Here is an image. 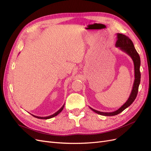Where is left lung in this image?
<instances>
[{"mask_svg": "<svg viewBox=\"0 0 151 151\" xmlns=\"http://www.w3.org/2000/svg\"><path fill=\"white\" fill-rule=\"evenodd\" d=\"M117 40L115 43V46L117 48H119L120 50L123 52L126 53L127 55L131 57L134 62V72H135V79L134 82L133 87L131 91V93L129 96V99L127 101L123 104L122 106L118 109L117 110L113 112H101L99 111H97L96 109L90 108L91 109L96 113L99 115L103 116H114L122 112L124 109L129 107L132 103L134 101L138 93L139 86L140 83V58L139 53L135 50L133 42L132 40L128 37V36L122 35L120 33H117Z\"/></svg>", "mask_w": 151, "mask_h": 151, "instance_id": "8db88e82", "label": "left lung"}]
</instances>
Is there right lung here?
<instances>
[{
  "mask_svg": "<svg viewBox=\"0 0 151 151\" xmlns=\"http://www.w3.org/2000/svg\"><path fill=\"white\" fill-rule=\"evenodd\" d=\"M64 106H65V104L63 105V106H62V108L60 109H58V110L56 112V113H55L54 114H53V115H50V116H45V117H42V116H35V115H33V116H35V117H36V118H39V119H50V118H53V117H54V116H56L57 115H58L59 113H60L62 110H63V107H64Z\"/></svg>",
  "mask_w": 151,
  "mask_h": 151,
  "instance_id": "1",
  "label": "right lung"
}]
</instances>
